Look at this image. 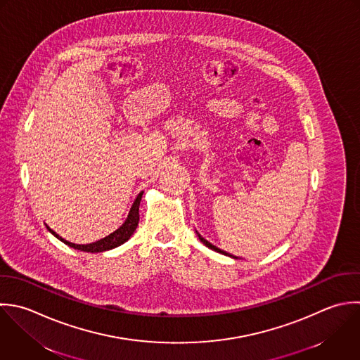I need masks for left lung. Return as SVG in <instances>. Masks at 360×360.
<instances>
[{
	"mask_svg": "<svg viewBox=\"0 0 360 360\" xmlns=\"http://www.w3.org/2000/svg\"><path fill=\"white\" fill-rule=\"evenodd\" d=\"M196 234H198V237H199V240H200V241H202V243H203V244H205V245H206V247H209V248H210V250H213V251H216V252H220V254H223V255H227V257H231V258H234V259H237V257H233V255H230V254H229V252H226V251H223V250H220V248H217V247H216V245H213V244H212V243H209V241H207V240H205V238H203V237H202V236H200V234H199V233H198V231H196Z\"/></svg>",
	"mask_w": 360,
	"mask_h": 360,
	"instance_id": "obj_1",
	"label": "left lung"
}]
</instances>
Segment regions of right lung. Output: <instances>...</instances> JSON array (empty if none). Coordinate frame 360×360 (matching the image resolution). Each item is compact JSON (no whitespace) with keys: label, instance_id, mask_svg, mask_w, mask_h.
Segmentation results:
<instances>
[{"label":"right lung","instance_id":"obj_1","mask_svg":"<svg viewBox=\"0 0 360 360\" xmlns=\"http://www.w3.org/2000/svg\"><path fill=\"white\" fill-rule=\"evenodd\" d=\"M144 192H140L136 198V200L133 202L131 207H130V212L127 214V219L124 220V223L117 229L115 230L113 233H110L109 236H106L105 238H101L95 243H91V244H74V243H70L64 238H61L56 231H53L49 226L47 230L56 237L58 238L61 243H64L65 245L74 248V250H79V251H84V252H103V251H109V250H113L119 245H122L123 243H126L134 233V230L137 229V224H139V206H140V200H141V196H143Z\"/></svg>","mask_w":360,"mask_h":360}]
</instances>
